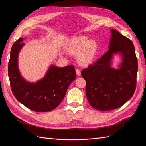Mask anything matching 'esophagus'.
Instances as JSON below:
<instances>
[{"label":"esophagus","instance_id":"34e87169","mask_svg":"<svg viewBox=\"0 0 146 146\" xmlns=\"http://www.w3.org/2000/svg\"><path fill=\"white\" fill-rule=\"evenodd\" d=\"M76 74L78 76H80L81 75V70L79 69H76Z\"/></svg>","mask_w":146,"mask_h":146}]
</instances>
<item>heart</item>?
<instances>
[{
	"mask_svg": "<svg viewBox=\"0 0 146 146\" xmlns=\"http://www.w3.org/2000/svg\"><path fill=\"white\" fill-rule=\"evenodd\" d=\"M98 45L94 39L88 40L85 36L72 38L66 46V50L72 54H77V59L82 64H88L94 60Z\"/></svg>",
	"mask_w": 146,
	"mask_h": 146,
	"instance_id": "heart-1",
	"label": "heart"
}]
</instances>
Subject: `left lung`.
Instances as JSON below:
<instances>
[{
  "instance_id": "left-lung-1",
  "label": "left lung",
  "mask_w": 146,
  "mask_h": 146,
  "mask_svg": "<svg viewBox=\"0 0 146 146\" xmlns=\"http://www.w3.org/2000/svg\"><path fill=\"white\" fill-rule=\"evenodd\" d=\"M109 49L93 64L82 70L86 80V94L92 107L108 111L121 107L136 90L138 60L133 42L118 31L111 29ZM119 52L123 61L117 70L111 67L113 54Z\"/></svg>"
}]
</instances>
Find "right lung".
Returning a JSON list of instances; mask_svg holds the SVG:
<instances>
[{
  "label": "right lung",
  "instance_id": "obj_1",
  "mask_svg": "<svg viewBox=\"0 0 146 146\" xmlns=\"http://www.w3.org/2000/svg\"><path fill=\"white\" fill-rule=\"evenodd\" d=\"M23 38L13 44L10 52L8 73L11 89L16 99L30 110L36 112H47L58 107L64 99L68 88L76 78L73 65L58 68L52 65L45 77L36 83H30L21 76L17 58L24 45Z\"/></svg>",
  "mask_w": 146,
  "mask_h": 146
}]
</instances>
